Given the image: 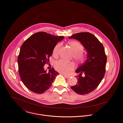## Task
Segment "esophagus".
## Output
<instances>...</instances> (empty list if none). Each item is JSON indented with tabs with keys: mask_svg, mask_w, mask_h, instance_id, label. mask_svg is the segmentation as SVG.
I'll return each mask as SVG.
<instances>
[{
	"mask_svg": "<svg viewBox=\"0 0 123 123\" xmlns=\"http://www.w3.org/2000/svg\"><path fill=\"white\" fill-rule=\"evenodd\" d=\"M63 76L64 77H65L66 78H69L70 77V76H68V75H65V74H63Z\"/></svg>",
	"mask_w": 123,
	"mask_h": 123,
	"instance_id": "esophagus-1",
	"label": "esophagus"
}]
</instances>
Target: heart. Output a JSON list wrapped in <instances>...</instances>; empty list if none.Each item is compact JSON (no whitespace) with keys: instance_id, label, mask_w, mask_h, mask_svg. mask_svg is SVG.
I'll use <instances>...</instances> for the list:
<instances>
[{"instance_id":"b5f03b06","label":"heart","mask_w":123,"mask_h":123,"mask_svg":"<svg viewBox=\"0 0 123 123\" xmlns=\"http://www.w3.org/2000/svg\"><path fill=\"white\" fill-rule=\"evenodd\" d=\"M68 44L74 52V59L78 62H82L85 59V56L82 52L84 49L82 45L79 42L76 41H70L68 42ZM61 45L62 44L59 43L55 46L53 50V56H58L59 51ZM54 67L57 71L62 73L67 74L73 69L74 65L72 62H67L64 60H60L55 62Z\"/></svg>"}]
</instances>
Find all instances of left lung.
<instances>
[{"mask_svg":"<svg viewBox=\"0 0 123 123\" xmlns=\"http://www.w3.org/2000/svg\"><path fill=\"white\" fill-rule=\"evenodd\" d=\"M69 38L80 41L87 52L86 61L75 71L79 73L76 77L77 83L71 87L80 95L87 94L97 88L104 77L107 61L105 49L97 38L90 33H77Z\"/></svg>","mask_w":123,"mask_h":123,"instance_id":"left-lung-1","label":"left lung"}]
</instances>
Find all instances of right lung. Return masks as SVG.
<instances>
[{
    "instance_id": "1",
    "label": "right lung",
    "mask_w": 123,
    "mask_h": 123,
    "mask_svg": "<svg viewBox=\"0 0 123 123\" xmlns=\"http://www.w3.org/2000/svg\"><path fill=\"white\" fill-rule=\"evenodd\" d=\"M64 38L40 32L22 45L18 56L19 73L23 84L31 91L42 94L51 87L59 73L53 68L47 72L43 66L49 62L55 46Z\"/></svg>"
}]
</instances>
